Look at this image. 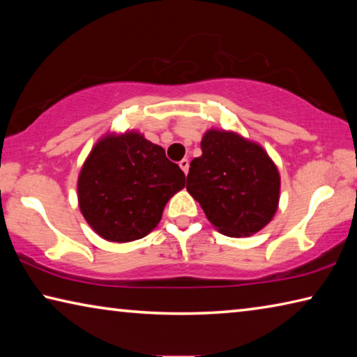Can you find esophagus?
I'll return each instance as SVG.
<instances>
[{
  "mask_svg": "<svg viewBox=\"0 0 357 357\" xmlns=\"http://www.w3.org/2000/svg\"><path fill=\"white\" fill-rule=\"evenodd\" d=\"M179 167H181V170H183L185 174H187V172H189V159H183L179 162Z\"/></svg>",
  "mask_w": 357,
  "mask_h": 357,
  "instance_id": "1",
  "label": "esophagus"
}]
</instances>
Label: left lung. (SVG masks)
<instances>
[{
  "mask_svg": "<svg viewBox=\"0 0 357 357\" xmlns=\"http://www.w3.org/2000/svg\"><path fill=\"white\" fill-rule=\"evenodd\" d=\"M202 151L190 162L185 187L215 229L247 238L268 225L279 208L280 174L263 146L236 132L209 129Z\"/></svg>",
  "mask_w": 357,
  "mask_h": 357,
  "instance_id": "left-lung-1",
  "label": "left lung"
}]
</instances>
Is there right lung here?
<instances>
[{
    "label": "right lung",
    "instance_id": "add662e5",
    "mask_svg": "<svg viewBox=\"0 0 357 357\" xmlns=\"http://www.w3.org/2000/svg\"><path fill=\"white\" fill-rule=\"evenodd\" d=\"M184 181L164 148L140 132L107 134L78 174V206L100 238L130 243L153 231L167 202L184 189Z\"/></svg>",
    "mask_w": 357,
    "mask_h": 357
}]
</instances>
